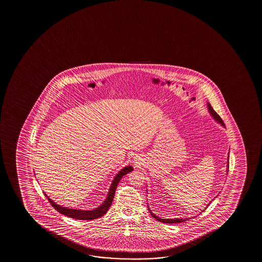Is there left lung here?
Returning <instances> with one entry per match:
<instances>
[{"label": "left lung", "mask_w": 262, "mask_h": 262, "mask_svg": "<svg viewBox=\"0 0 262 262\" xmlns=\"http://www.w3.org/2000/svg\"><path fill=\"white\" fill-rule=\"evenodd\" d=\"M208 104V112L210 113V115H212V117L213 118L215 119V121H216V122H219V123H220L221 125L223 126V127H226L225 126V123H224V122H223L222 119H221V117L219 116L216 113H215V110L213 109V107L211 106V104H209V103H207ZM229 154V153H228ZM229 156V155H228ZM228 168H229V157H228V161H227V172H228ZM210 204V203H209ZM209 204H208V207L209 206ZM148 210H149V212H150L151 215L154 217V219H157L158 221H159V222L162 223H165V224H176V223H183L184 222V221H186V220H188V219H162L161 217H158V216H157V215H155V214H153L152 213V211H151L150 209L148 208Z\"/></svg>", "instance_id": "1"}]
</instances>
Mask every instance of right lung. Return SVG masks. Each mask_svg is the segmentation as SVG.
<instances>
[{
  "label": "right lung",
  "mask_w": 262,
  "mask_h": 262,
  "mask_svg": "<svg viewBox=\"0 0 262 262\" xmlns=\"http://www.w3.org/2000/svg\"><path fill=\"white\" fill-rule=\"evenodd\" d=\"M133 170V166H130V165L123 167L115 176V179L113 181L111 186H110L109 191H108L107 197L104 200V202L98 208L92 209V210H81V209L65 208V207L56 204L54 201L49 199V197L45 192H43V194L46 195V197L47 198V200L49 201L51 205L59 213H61L62 215H67L69 217L78 219V220H92V219H97L98 217H101L102 215H104L108 211L109 208L111 207L112 202H113L114 198H115V190H116L117 185H118L119 182L122 179V176L129 173Z\"/></svg>",
  "instance_id": "1"
}]
</instances>
